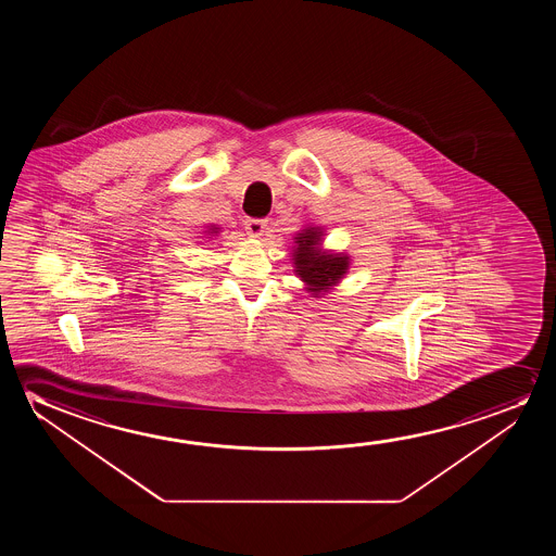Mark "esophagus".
Returning a JSON list of instances; mask_svg holds the SVG:
<instances>
[{"label": "esophagus", "mask_w": 556, "mask_h": 556, "mask_svg": "<svg viewBox=\"0 0 556 556\" xmlns=\"http://www.w3.org/2000/svg\"><path fill=\"white\" fill-rule=\"evenodd\" d=\"M244 229H247L249 236L254 237V239H260V237L266 233L267 220H247Z\"/></svg>", "instance_id": "1"}]
</instances>
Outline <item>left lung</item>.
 I'll return each mask as SVG.
<instances>
[{
  "mask_svg": "<svg viewBox=\"0 0 556 556\" xmlns=\"http://www.w3.org/2000/svg\"><path fill=\"white\" fill-rule=\"evenodd\" d=\"M325 236L327 233L323 226L307 224L294 236V247L290 252L294 274L304 282V289L313 298L328 294L338 287L351 266V256L348 252L323 249Z\"/></svg>",
  "mask_w": 556,
  "mask_h": 556,
  "instance_id": "obj_1",
  "label": "left lung"
}]
</instances>
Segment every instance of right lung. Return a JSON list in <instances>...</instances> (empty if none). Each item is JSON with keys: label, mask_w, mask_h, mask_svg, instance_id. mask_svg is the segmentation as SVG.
Wrapping results in <instances>:
<instances>
[{"label": "right lung", "mask_w": 556, "mask_h": 556, "mask_svg": "<svg viewBox=\"0 0 556 556\" xmlns=\"http://www.w3.org/2000/svg\"><path fill=\"white\" fill-rule=\"evenodd\" d=\"M222 231V228H218V226H216V224H211V226H208V228H206V236H218V233H220Z\"/></svg>", "instance_id": "add662e5"}]
</instances>
